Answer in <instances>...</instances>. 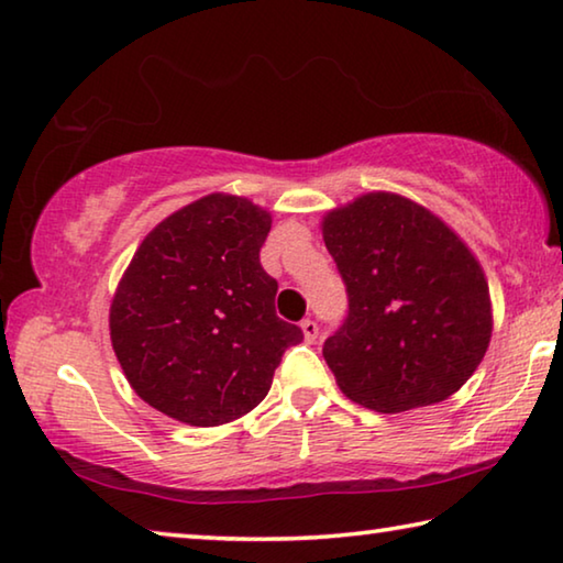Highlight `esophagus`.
I'll return each instance as SVG.
<instances>
[{"instance_id": "obj_1", "label": "esophagus", "mask_w": 563, "mask_h": 563, "mask_svg": "<svg viewBox=\"0 0 563 563\" xmlns=\"http://www.w3.org/2000/svg\"><path fill=\"white\" fill-rule=\"evenodd\" d=\"M300 330H302V338H305V342H308V345H312V342L318 340V322L316 320H310V318H305L302 322H300Z\"/></svg>"}]
</instances>
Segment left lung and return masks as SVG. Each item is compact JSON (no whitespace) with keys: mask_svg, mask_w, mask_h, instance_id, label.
<instances>
[{"mask_svg":"<svg viewBox=\"0 0 563 563\" xmlns=\"http://www.w3.org/2000/svg\"><path fill=\"white\" fill-rule=\"evenodd\" d=\"M350 310L322 355L345 397L395 415L442 402L479 367L492 298L466 243L424 206L375 190L322 218Z\"/></svg>","mask_w":563,"mask_h":563,"instance_id":"1","label":"left lung"}]
</instances>
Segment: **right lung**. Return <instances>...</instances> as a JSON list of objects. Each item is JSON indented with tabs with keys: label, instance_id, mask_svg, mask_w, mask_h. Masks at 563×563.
I'll return each instance as SVG.
<instances>
[{
	"label": "right lung",
	"instance_id": "add662e5",
	"mask_svg": "<svg viewBox=\"0 0 563 563\" xmlns=\"http://www.w3.org/2000/svg\"><path fill=\"white\" fill-rule=\"evenodd\" d=\"M273 218L211 194L164 218L133 253L109 310L111 345L144 402L190 427L251 412L283 352L302 340L275 316L261 247Z\"/></svg>",
	"mask_w": 563,
	"mask_h": 563
}]
</instances>
